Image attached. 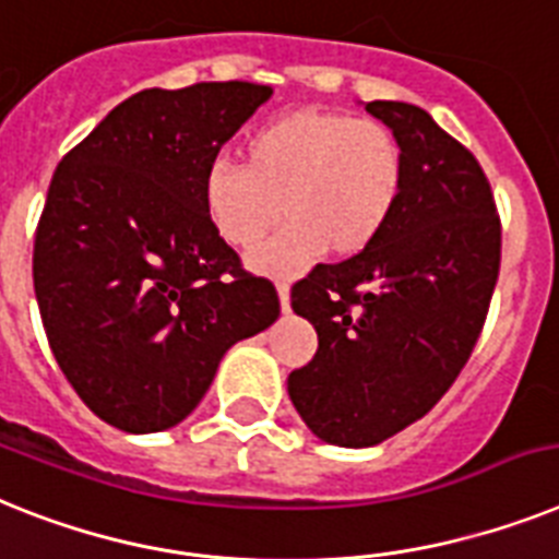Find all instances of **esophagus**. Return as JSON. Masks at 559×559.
<instances>
[{"instance_id":"esophagus-1","label":"esophagus","mask_w":559,"mask_h":559,"mask_svg":"<svg viewBox=\"0 0 559 559\" xmlns=\"http://www.w3.org/2000/svg\"><path fill=\"white\" fill-rule=\"evenodd\" d=\"M275 289H278L281 309H284V312H289V284L287 281H278V284H275Z\"/></svg>"}]
</instances>
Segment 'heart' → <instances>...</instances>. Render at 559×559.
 Instances as JSON below:
<instances>
[{
    "mask_svg": "<svg viewBox=\"0 0 559 559\" xmlns=\"http://www.w3.org/2000/svg\"><path fill=\"white\" fill-rule=\"evenodd\" d=\"M403 190V150L378 119L349 112H281L243 139V164L215 162L204 176V210L218 236L252 250L289 218L255 255L278 275L307 270L323 250L358 255L381 236Z\"/></svg>",
    "mask_w": 559,
    "mask_h": 559,
    "instance_id": "b5f03b06",
    "label": "heart"
}]
</instances>
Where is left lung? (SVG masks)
Here are the masks:
<instances>
[{"label": "left lung", "instance_id": "obj_1", "mask_svg": "<svg viewBox=\"0 0 559 559\" xmlns=\"http://www.w3.org/2000/svg\"><path fill=\"white\" fill-rule=\"evenodd\" d=\"M367 112L403 150L401 199L367 250L293 287L318 352L287 381L304 424L352 449L392 438L447 395L500 272V215L477 158L420 107L369 102Z\"/></svg>", "mask_w": 559, "mask_h": 559}]
</instances>
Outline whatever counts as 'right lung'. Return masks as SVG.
<instances>
[{
  "mask_svg": "<svg viewBox=\"0 0 559 559\" xmlns=\"http://www.w3.org/2000/svg\"><path fill=\"white\" fill-rule=\"evenodd\" d=\"M270 84L201 82L124 98L59 162L33 241L56 364L121 431L190 415L224 352L281 316L204 210V176Z\"/></svg>",
  "mask_w": 559,
  "mask_h": 559,
  "instance_id": "add662e5",
  "label": "right lung"
}]
</instances>
